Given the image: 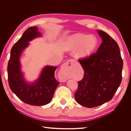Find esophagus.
Returning a JSON list of instances; mask_svg holds the SVG:
<instances>
[{"instance_id":"1","label":"esophagus","mask_w":131,"mask_h":131,"mask_svg":"<svg viewBox=\"0 0 131 131\" xmlns=\"http://www.w3.org/2000/svg\"><path fill=\"white\" fill-rule=\"evenodd\" d=\"M74 66V61L73 59H70L62 66L59 73L61 81H66L68 79V75L72 71Z\"/></svg>"}]
</instances>
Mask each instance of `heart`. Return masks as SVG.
<instances>
[{
	"instance_id": "obj_1",
	"label": "heart",
	"mask_w": 131,
	"mask_h": 131,
	"mask_svg": "<svg viewBox=\"0 0 131 131\" xmlns=\"http://www.w3.org/2000/svg\"><path fill=\"white\" fill-rule=\"evenodd\" d=\"M64 45L68 50H76V57L84 59L89 57L94 52L97 46V40L93 35L75 34L67 38Z\"/></svg>"
}]
</instances>
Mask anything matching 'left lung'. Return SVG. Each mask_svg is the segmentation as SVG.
<instances>
[{"mask_svg": "<svg viewBox=\"0 0 131 131\" xmlns=\"http://www.w3.org/2000/svg\"><path fill=\"white\" fill-rule=\"evenodd\" d=\"M102 42L96 53L79 62L84 70L78 81L75 99L79 104L93 108L112 100L122 80L123 61L117 42L98 30Z\"/></svg>", "mask_w": 131, "mask_h": 131, "instance_id": "left-lung-1", "label": "left lung"}]
</instances>
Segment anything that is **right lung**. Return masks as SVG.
Wrapping results in <instances>:
<instances>
[{
	"label": "right lung",
	"instance_id": "right-lung-1",
	"mask_svg": "<svg viewBox=\"0 0 131 131\" xmlns=\"http://www.w3.org/2000/svg\"><path fill=\"white\" fill-rule=\"evenodd\" d=\"M41 36L37 27L28 28L12 47L7 65V75L10 88L17 97L23 102L31 105L41 106L49 103L59 82L55 79L54 72L57 67L46 66L37 80L28 82L21 71L20 56L29 41Z\"/></svg>",
	"mask_w": 131,
	"mask_h": 131
}]
</instances>
